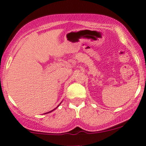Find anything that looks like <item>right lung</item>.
<instances>
[{
  "instance_id": "add662e5",
  "label": "right lung",
  "mask_w": 146,
  "mask_h": 146,
  "mask_svg": "<svg viewBox=\"0 0 146 146\" xmlns=\"http://www.w3.org/2000/svg\"><path fill=\"white\" fill-rule=\"evenodd\" d=\"M54 110H52V111H54ZM51 111H49V112H48V113H50V112H51Z\"/></svg>"
}]
</instances>
